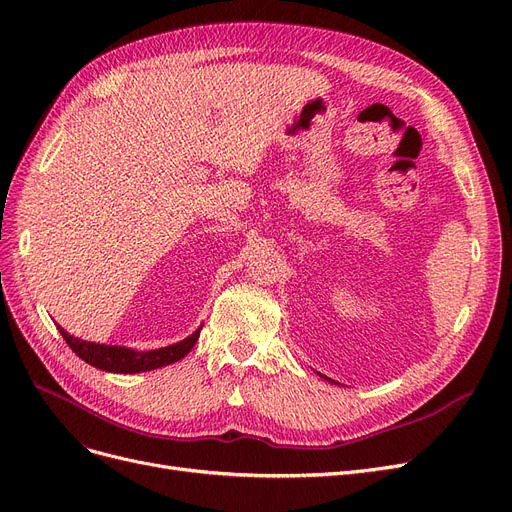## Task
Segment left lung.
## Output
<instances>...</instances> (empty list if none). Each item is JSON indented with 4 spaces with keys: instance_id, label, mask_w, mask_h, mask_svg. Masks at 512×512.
Here are the masks:
<instances>
[{
    "instance_id": "1",
    "label": "left lung",
    "mask_w": 512,
    "mask_h": 512,
    "mask_svg": "<svg viewBox=\"0 0 512 512\" xmlns=\"http://www.w3.org/2000/svg\"><path fill=\"white\" fill-rule=\"evenodd\" d=\"M321 377H323V375H321ZM325 379H327V381H331V383H335V381H333V379H329V377H325Z\"/></svg>"
}]
</instances>
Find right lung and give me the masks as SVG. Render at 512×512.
Masks as SVG:
<instances>
[{"instance_id": "1", "label": "right lung", "mask_w": 512, "mask_h": 512, "mask_svg": "<svg viewBox=\"0 0 512 512\" xmlns=\"http://www.w3.org/2000/svg\"><path fill=\"white\" fill-rule=\"evenodd\" d=\"M58 331L66 339V344L70 350L75 352L79 358L89 362L91 367L102 369L108 373H123V375H133V373H145V371H154L160 367H166V364H173L181 360L183 356L189 354V350L196 346L202 327H198L189 337L181 339V342L158 348V350H133L125 346H106V344H95V342H85V339H79L75 335H70L58 325Z\"/></svg>"}]
</instances>
